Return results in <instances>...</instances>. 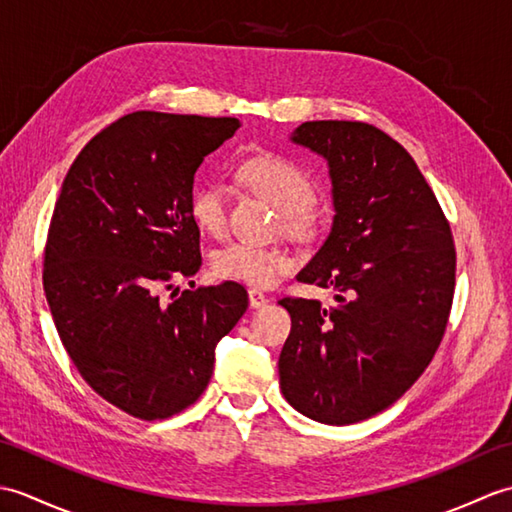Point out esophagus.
<instances>
[{
	"mask_svg": "<svg viewBox=\"0 0 512 512\" xmlns=\"http://www.w3.org/2000/svg\"><path fill=\"white\" fill-rule=\"evenodd\" d=\"M248 303H250V308H264L268 303V297L264 295V292L253 288V290H248Z\"/></svg>",
	"mask_w": 512,
	"mask_h": 512,
	"instance_id": "1",
	"label": "esophagus"
}]
</instances>
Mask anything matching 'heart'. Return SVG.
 <instances>
[{"instance_id": "heart-1", "label": "heart", "mask_w": 512, "mask_h": 512, "mask_svg": "<svg viewBox=\"0 0 512 512\" xmlns=\"http://www.w3.org/2000/svg\"><path fill=\"white\" fill-rule=\"evenodd\" d=\"M237 180L279 211L284 231L295 237H312L321 228L323 213L312 202V182L295 160L273 151L248 156L239 162ZM189 215L200 231L220 235L226 226V189L220 182L204 180L189 195ZM295 266V257L277 246L231 242L215 250L213 273L220 279L239 281L253 288H270Z\"/></svg>"}]
</instances>
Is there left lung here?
Masks as SVG:
<instances>
[{
  "mask_svg": "<svg viewBox=\"0 0 512 512\" xmlns=\"http://www.w3.org/2000/svg\"><path fill=\"white\" fill-rule=\"evenodd\" d=\"M328 162L334 217L301 284L336 306L286 297L281 394L303 416L352 424L405 394L431 363L455 288L451 226L407 149L358 121H308L290 136Z\"/></svg>",
  "mask_w": 512,
  "mask_h": 512,
  "instance_id": "obj_1",
  "label": "left lung"
}]
</instances>
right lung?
Returning <instances> with one entry per match:
<instances>
[{
    "label": "right lung",
    "mask_w": 512,
    "mask_h": 512,
    "mask_svg": "<svg viewBox=\"0 0 512 512\" xmlns=\"http://www.w3.org/2000/svg\"><path fill=\"white\" fill-rule=\"evenodd\" d=\"M237 127V118L127 114L81 149L54 204L43 290L59 339L85 383L134 418L193 405L215 345L248 308L235 281L171 303L158 295L202 266L193 176Z\"/></svg>",
    "instance_id": "1"
}]
</instances>
